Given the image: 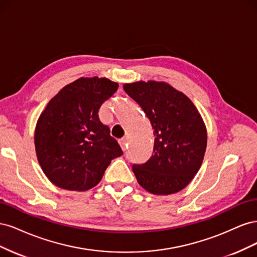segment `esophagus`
Returning a JSON list of instances; mask_svg holds the SVG:
<instances>
[{
  "mask_svg": "<svg viewBox=\"0 0 257 257\" xmlns=\"http://www.w3.org/2000/svg\"><path fill=\"white\" fill-rule=\"evenodd\" d=\"M119 144L121 146V148L123 149V151H125L127 149V143H126V139L125 138H122L119 141Z\"/></svg>",
  "mask_w": 257,
  "mask_h": 257,
  "instance_id": "obj_1",
  "label": "esophagus"
}]
</instances>
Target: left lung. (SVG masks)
Returning a JSON list of instances; mask_svg holds the SVG:
<instances>
[{
    "label": "left lung",
    "mask_w": 257,
    "mask_h": 257,
    "mask_svg": "<svg viewBox=\"0 0 257 257\" xmlns=\"http://www.w3.org/2000/svg\"><path fill=\"white\" fill-rule=\"evenodd\" d=\"M123 89L154 128L152 157L132 166L138 183L157 195L181 191L197 174L207 146L206 126L196 107L165 82L139 81Z\"/></svg>",
    "instance_id": "left-lung-1"
}]
</instances>
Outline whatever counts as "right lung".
Listing matches in <instances>:
<instances>
[{"instance_id": "right-lung-1", "label": "right lung", "mask_w": 257, "mask_h": 257, "mask_svg": "<svg viewBox=\"0 0 257 257\" xmlns=\"http://www.w3.org/2000/svg\"><path fill=\"white\" fill-rule=\"evenodd\" d=\"M118 89L106 78H80L48 103L35 128V149L45 175L57 186L87 191L103 178L120 145L99 120L98 110Z\"/></svg>"}]
</instances>
